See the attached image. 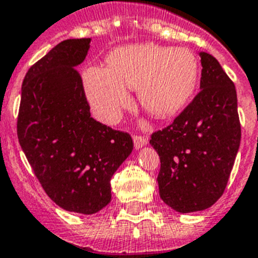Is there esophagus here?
Instances as JSON below:
<instances>
[{"label":"esophagus","instance_id":"1","mask_svg":"<svg viewBox=\"0 0 258 258\" xmlns=\"http://www.w3.org/2000/svg\"><path fill=\"white\" fill-rule=\"evenodd\" d=\"M134 144H135L136 149H140L142 147L148 144V138L147 136H134Z\"/></svg>","mask_w":258,"mask_h":258}]
</instances>
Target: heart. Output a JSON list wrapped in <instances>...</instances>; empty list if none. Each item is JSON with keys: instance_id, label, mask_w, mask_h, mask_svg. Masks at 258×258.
Listing matches in <instances>:
<instances>
[{"instance_id": "obj_1", "label": "heart", "mask_w": 258, "mask_h": 258, "mask_svg": "<svg viewBox=\"0 0 258 258\" xmlns=\"http://www.w3.org/2000/svg\"><path fill=\"white\" fill-rule=\"evenodd\" d=\"M199 62L187 48L143 44L116 49L107 67H91L84 87L96 115L113 124L130 102L126 89H138L148 113L167 116L180 110L194 93Z\"/></svg>"}]
</instances>
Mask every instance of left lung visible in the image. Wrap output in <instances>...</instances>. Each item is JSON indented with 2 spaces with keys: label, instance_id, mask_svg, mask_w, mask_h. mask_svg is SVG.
I'll return each mask as SVG.
<instances>
[{
  "label": "left lung",
  "instance_id": "obj_1",
  "mask_svg": "<svg viewBox=\"0 0 258 258\" xmlns=\"http://www.w3.org/2000/svg\"><path fill=\"white\" fill-rule=\"evenodd\" d=\"M200 57L201 91L149 142L160 156L161 199L179 213L208 209L222 196L240 145L234 83L213 55Z\"/></svg>",
  "mask_w": 258,
  "mask_h": 258
}]
</instances>
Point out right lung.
I'll return each mask as SVG.
<instances>
[{
	"label": "right lung",
	"instance_id": "add662e5",
	"mask_svg": "<svg viewBox=\"0 0 258 258\" xmlns=\"http://www.w3.org/2000/svg\"><path fill=\"white\" fill-rule=\"evenodd\" d=\"M91 39L59 42L26 74L18 114L19 144L51 200L93 214L111 200L110 179L131 154L130 134L91 116L80 74Z\"/></svg>",
	"mask_w": 258,
	"mask_h": 258
}]
</instances>
